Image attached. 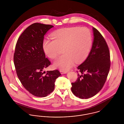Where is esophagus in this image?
Returning <instances> with one entry per match:
<instances>
[{
  "label": "esophagus",
  "instance_id": "34e87169",
  "mask_svg": "<svg viewBox=\"0 0 124 124\" xmlns=\"http://www.w3.org/2000/svg\"><path fill=\"white\" fill-rule=\"evenodd\" d=\"M60 73H61V74H65V73H67L66 71H63V70H60Z\"/></svg>",
  "mask_w": 124,
  "mask_h": 124
}]
</instances>
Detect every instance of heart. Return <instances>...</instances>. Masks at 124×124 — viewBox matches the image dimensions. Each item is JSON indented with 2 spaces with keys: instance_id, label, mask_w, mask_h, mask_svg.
Instances as JSON below:
<instances>
[{
  "instance_id": "b5f03b06",
  "label": "heart",
  "mask_w": 124,
  "mask_h": 124,
  "mask_svg": "<svg viewBox=\"0 0 124 124\" xmlns=\"http://www.w3.org/2000/svg\"><path fill=\"white\" fill-rule=\"evenodd\" d=\"M53 39H45L43 43L44 52L52 59H55L62 49L64 54L54 62V65L61 70L67 71L74 64L86 59L92 44L90 30L85 27H72L54 31Z\"/></svg>"
}]
</instances>
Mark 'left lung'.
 Here are the masks:
<instances>
[{
  "label": "left lung",
  "instance_id": "left-lung-1",
  "mask_svg": "<svg viewBox=\"0 0 124 124\" xmlns=\"http://www.w3.org/2000/svg\"><path fill=\"white\" fill-rule=\"evenodd\" d=\"M93 40L86 59L78 67L80 73L71 83V91L77 97L86 99L97 94L106 82L110 67L108 46L98 30L93 27Z\"/></svg>",
  "mask_w": 124,
  "mask_h": 124
}]
</instances>
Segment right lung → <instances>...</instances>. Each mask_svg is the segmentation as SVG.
<instances>
[{
	"instance_id": "right-lung-1",
	"label": "right lung",
	"mask_w": 124,
	"mask_h": 124,
	"mask_svg": "<svg viewBox=\"0 0 124 124\" xmlns=\"http://www.w3.org/2000/svg\"><path fill=\"white\" fill-rule=\"evenodd\" d=\"M53 25L36 23L21 34L14 54V63L20 81L30 93L45 97L53 92L56 79L61 75L57 70L44 69L51 62L46 58L43 48L44 35Z\"/></svg>"
}]
</instances>
